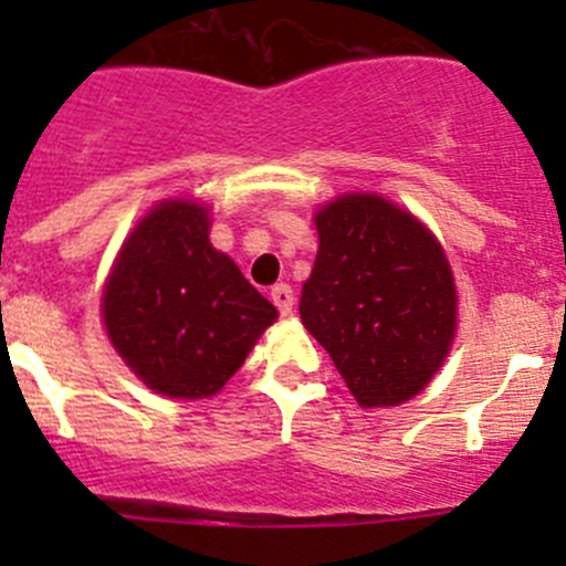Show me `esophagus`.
<instances>
[{"label":"esophagus","mask_w":566,"mask_h":566,"mask_svg":"<svg viewBox=\"0 0 566 566\" xmlns=\"http://www.w3.org/2000/svg\"><path fill=\"white\" fill-rule=\"evenodd\" d=\"M271 301H273V304H276L279 315L287 317L290 312H293V304H295L293 287H290V284H276V287L271 290Z\"/></svg>","instance_id":"obj_1"}]
</instances>
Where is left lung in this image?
Masks as SVG:
<instances>
[{"instance_id":"8db88e82","label":"left lung","mask_w":566,"mask_h":566,"mask_svg":"<svg viewBox=\"0 0 566 566\" xmlns=\"http://www.w3.org/2000/svg\"><path fill=\"white\" fill-rule=\"evenodd\" d=\"M319 249L301 319L364 408L416 397L454 339L452 268L427 227L375 193L315 219Z\"/></svg>"}]
</instances>
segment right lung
Listing matches in <instances>:
<instances>
[{
  "instance_id": "1",
  "label": "right lung",
  "mask_w": 566,
  "mask_h": 566,
  "mask_svg": "<svg viewBox=\"0 0 566 566\" xmlns=\"http://www.w3.org/2000/svg\"><path fill=\"white\" fill-rule=\"evenodd\" d=\"M208 230L199 205L161 202L130 232L104 293L108 339L150 389L175 399L219 391L276 319Z\"/></svg>"
}]
</instances>
